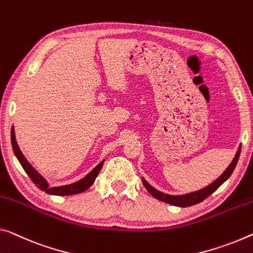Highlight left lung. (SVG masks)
<instances>
[{"label":"left lung","instance_id":"left-lung-1","mask_svg":"<svg viewBox=\"0 0 253 253\" xmlns=\"http://www.w3.org/2000/svg\"><path fill=\"white\" fill-rule=\"evenodd\" d=\"M240 153H241V145L239 146V149H238V151H236V154H235L234 158H233L232 163L228 165L227 169L224 170L223 174H221L218 178H216L212 183H211L207 186H205L204 189L197 190V191L173 196V194H167V193L158 191L157 189H155L154 186H151L143 177H141L142 183H143V185H145V188L148 190V192L151 194V196H153L154 198H156L157 200H161V201H163V203H166V204H169L173 206H176V207H190V206L197 205V204L201 203V201H204L206 198L211 196L212 192H215L216 190L218 189L219 186L232 175L233 170H234L236 164H238Z\"/></svg>","mask_w":253,"mask_h":253}]
</instances>
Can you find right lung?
<instances>
[{
	"label": "right lung",
	"mask_w": 253,
	"mask_h": 253,
	"mask_svg": "<svg viewBox=\"0 0 253 253\" xmlns=\"http://www.w3.org/2000/svg\"><path fill=\"white\" fill-rule=\"evenodd\" d=\"M11 143H12L13 153L15 157L18 158L19 163H20L23 169L26 170V173L28 174V176L32 178V181L35 184L37 185L38 189H41L42 191H45L48 194H53V196H71V194H77L86 191L87 189L90 188L94 183L97 175H98L99 170L102 169L103 164L105 159L97 165L94 169L90 170L86 176L81 178V180L75 182V183L67 184V185H61V186H49L48 182L46 181V178L42 177L40 173L37 172L36 169H34L33 165L27 161L25 155L21 153L20 148H19L17 140H15V134H14V126H12V129H11Z\"/></svg>",
	"instance_id": "right-lung-1"
}]
</instances>
